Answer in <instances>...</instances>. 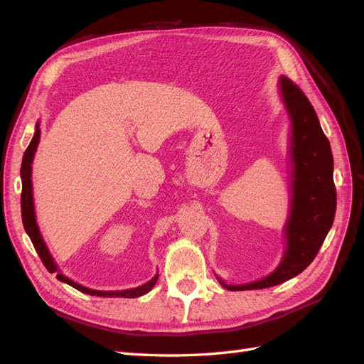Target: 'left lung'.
<instances>
[{
	"mask_svg": "<svg viewBox=\"0 0 364 364\" xmlns=\"http://www.w3.org/2000/svg\"><path fill=\"white\" fill-rule=\"evenodd\" d=\"M279 90L291 121V202L284 226L287 246L281 264L266 278L243 285H228L217 278L230 291L267 289L294 278L313 262L334 222L337 194L331 146L301 87L282 75Z\"/></svg>",
	"mask_w": 364,
	"mask_h": 364,
	"instance_id": "left-lung-1",
	"label": "left lung"
}]
</instances>
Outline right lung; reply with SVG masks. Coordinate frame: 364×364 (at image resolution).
Returning a JSON list of instances; mask_svg holds the SVG:
<instances>
[{
    "label": "right lung",
    "instance_id": "1",
    "mask_svg": "<svg viewBox=\"0 0 364 364\" xmlns=\"http://www.w3.org/2000/svg\"><path fill=\"white\" fill-rule=\"evenodd\" d=\"M39 138H41V129H39V123H36V130H35V135H33V139L30 141V144L24 153V158H23V164H21V181H23V193H21V215H23V225L26 232L28 234L30 240L33 246H35L36 252L39 258L42 259L43 266L50 272V273H58V279L71 285L75 290H79L82 293L86 294H91V296H103V297H138L149 293L153 285L156 284L158 281V274H155L149 282L139 285L136 289H129V290H123V291H100V290H91V289H86L83 285L77 284L74 281H71L70 278L65 277L62 274L56 266V262H54L53 257L50 255L48 247L46 245V241H43L42 235H41V230L38 228L36 223V215H35V205H33V185H31V162L33 158H35V153L39 144Z\"/></svg>",
    "mask_w": 364,
    "mask_h": 364
}]
</instances>
